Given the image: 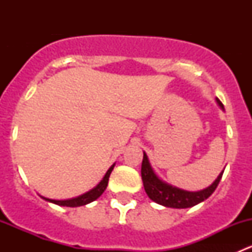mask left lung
<instances>
[{"mask_svg": "<svg viewBox=\"0 0 252 252\" xmlns=\"http://www.w3.org/2000/svg\"><path fill=\"white\" fill-rule=\"evenodd\" d=\"M216 102L218 103L220 110L224 111L222 102L218 98H216ZM223 172L224 171L220 172L217 179L206 189L200 190V191H188V190L180 189V188L163 182L158 175L155 173L154 168L150 164L149 157L145 152L141 164V178L147 196L156 204L171 208L192 207V206L205 201L206 199H208L213 194L217 185L220 184Z\"/></svg>", "mask_w": 252, "mask_h": 252, "instance_id": "left-lung-1", "label": "left lung"}]
</instances>
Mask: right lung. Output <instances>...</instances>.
I'll return each instance as SVG.
<instances>
[{"label":"right lung","instance_id":"add662e5","mask_svg":"<svg viewBox=\"0 0 252 252\" xmlns=\"http://www.w3.org/2000/svg\"><path fill=\"white\" fill-rule=\"evenodd\" d=\"M114 164L116 163H113L110 168H108V171L106 172L105 177L102 178V180H101V182L98 183L94 189H91L90 191L85 192V194L80 195V196L73 197V199H67V200H52V199H48V197L41 196V195H40V196H41L45 201L52 202V204L58 205V206H65V207H79V206L90 204V202L95 201L96 199H98V197L102 195V192L106 190V188H107V184H108V179H110V175L114 168Z\"/></svg>","mask_w":252,"mask_h":252}]
</instances>
